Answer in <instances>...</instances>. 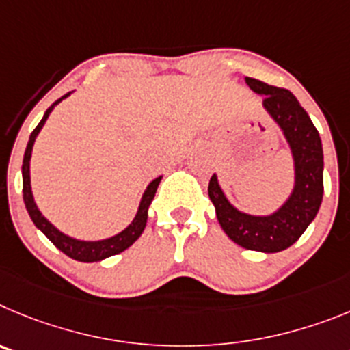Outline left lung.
<instances>
[{
  "label": "left lung",
  "instance_id": "left-lung-1",
  "mask_svg": "<svg viewBox=\"0 0 350 350\" xmlns=\"http://www.w3.org/2000/svg\"><path fill=\"white\" fill-rule=\"evenodd\" d=\"M245 83L263 96V109L281 129L293 159L291 193L270 214H250L226 198L218 174L209 181V198L223 232L244 250L279 253L300 239L314 221L323 200V144L310 116L289 90L245 77Z\"/></svg>",
  "mask_w": 350,
  "mask_h": 350
}]
</instances>
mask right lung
Segmentation results:
<instances>
[{
    "label": "right lung",
    "mask_w": 350,
    "mask_h": 350,
    "mask_svg": "<svg viewBox=\"0 0 350 350\" xmlns=\"http://www.w3.org/2000/svg\"><path fill=\"white\" fill-rule=\"evenodd\" d=\"M68 96H71V92H68L66 96H62L61 99L55 100V103L45 111L42 122H40V124L36 125V129L31 132L29 141H27L26 146V153H24V160H22V193H24V204H26L27 213H29L31 219H33V223L36 225V228L42 230L43 234H45V237L49 239L57 250H61L62 253L68 254L69 258H73V260L77 261L94 263V261L106 260V258L113 256V254L122 253V251L131 247V245L139 239V235L143 234L144 226H146L148 209H150V204H152L153 197H155L157 188H159L160 181H162V176L153 179V181L146 187V190L143 191V197H141L139 200V206H137V213L136 216H134V219H132L122 232L111 235V237L99 239V241H81V239H75L71 237V235L64 234V232H61L57 226H53L52 223L43 216V213L38 209L36 202H34L33 188H31V155H33L34 141H36L38 134H40V131H42L43 125H45L46 118H49L50 113L53 111V108Z\"/></svg>",
    "instance_id": "1"
}]
</instances>
